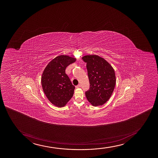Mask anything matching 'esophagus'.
I'll return each mask as SVG.
<instances>
[{
	"instance_id": "1",
	"label": "esophagus",
	"mask_w": 158,
	"mask_h": 158,
	"mask_svg": "<svg viewBox=\"0 0 158 158\" xmlns=\"http://www.w3.org/2000/svg\"><path fill=\"white\" fill-rule=\"evenodd\" d=\"M81 84H78V85L76 86V88H80V87H81Z\"/></svg>"
}]
</instances>
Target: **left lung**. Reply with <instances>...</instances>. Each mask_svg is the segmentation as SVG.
Segmentation results:
<instances>
[{
  "mask_svg": "<svg viewBox=\"0 0 158 158\" xmlns=\"http://www.w3.org/2000/svg\"><path fill=\"white\" fill-rule=\"evenodd\" d=\"M86 63L89 89L85 92L88 101L94 106L103 105L114 91L116 77L114 70L108 62L96 55L82 57Z\"/></svg>",
  "mask_w": 158,
  "mask_h": 158,
  "instance_id": "1",
  "label": "left lung"
}]
</instances>
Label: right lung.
<instances>
[{
  "mask_svg": "<svg viewBox=\"0 0 158 158\" xmlns=\"http://www.w3.org/2000/svg\"><path fill=\"white\" fill-rule=\"evenodd\" d=\"M76 61V58L60 55L49 62L44 70L41 82L44 92L53 105L65 106L74 94L75 86L65 73L67 66Z\"/></svg>",
  "mask_w": 158,
  "mask_h": 158,
  "instance_id": "obj_1",
  "label": "right lung"
}]
</instances>
